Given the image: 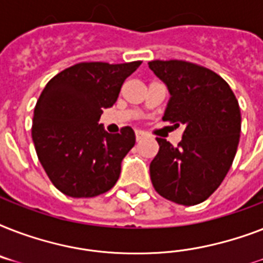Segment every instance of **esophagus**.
I'll list each match as a JSON object with an SVG mask.
<instances>
[{
    "label": "esophagus",
    "mask_w": 263,
    "mask_h": 263,
    "mask_svg": "<svg viewBox=\"0 0 263 263\" xmlns=\"http://www.w3.org/2000/svg\"><path fill=\"white\" fill-rule=\"evenodd\" d=\"M135 136H136V140H140V139H143L144 136H146V134H144L143 131H135Z\"/></svg>",
    "instance_id": "esophagus-1"
}]
</instances>
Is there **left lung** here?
<instances>
[{
  "mask_svg": "<svg viewBox=\"0 0 263 263\" xmlns=\"http://www.w3.org/2000/svg\"><path fill=\"white\" fill-rule=\"evenodd\" d=\"M148 68L164 82L171 98L164 121L184 125L175 147L157 138L160 152L150 164L156 191L183 206L203 202L228 173L240 138V107L221 76L195 64L150 61Z\"/></svg>",
  "mask_w": 263,
  "mask_h": 263,
  "instance_id": "1",
  "label": "left lung"
}]
</instances>
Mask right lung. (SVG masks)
Here are the masks:
<instances>
[{
  "mask_svg": "<svg viewBox=\"0 0 263 263\" xmlns=\"http://www.w3.org/2000/svg\"><path fill=\"white\" fill-rule=\"evenodd\" d=\"M140 64H76L43 88L34 109L32 140L45 172L65 195L91 198L117 183L135 132L125 127L109 134L99 119Z\"/></svg>",
  "mask_w": 263,
  "mask_h": 263,
  "instance_id": "add662e5",
  "label": "right lung"
}]
</instances>
